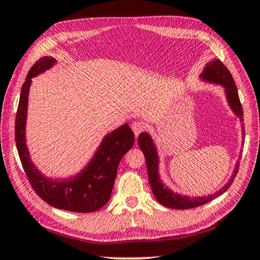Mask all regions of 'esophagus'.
<instances>
[{
    "mask_svg": "<svg viewBox=\"0 0 260 260\" xmlns=\"http://www.w3.org/2000/svg\"><path fill=\"white\" fill-rule=\"evenodd\" d=\"M132 129H133V132H134L135 138H138L141 132L143 131V125L139 121H135V122H133V124H132Z\"/></svg>",
    "mask_w": 260,
    "mask_h": 260,
    "instance_id": "34e87169",
    "label": "esophagus"
}]
</instances>
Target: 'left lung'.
<instances>
[{
	"label": "left lung",
	"mask_w": 260,
	"mask_h": 260,
	"mask_svg": "<svg viewBox=\"0 0 260 260\" xmlns=\"http://www.w3.org/2000/svg\"><path fill=\"white\" fill-rule=\"evenodd\" d=\"M200 79L202 81L213 83V85H219L223 88V93H225V98L227 101V104L232 112L239 118L240 121H243V110H242V105L240 102L239 93H237V88L233 79L231 72L228 71L227 68L223 65L219 59H213L206 63L203 72L200 74ZM244 127H242V143L244 142ZM139 147L142 150L144 157H146L147 162V171H148V178L149 183H150L151 190L155 195L156 200L159 202L166 208L170 209H177V210H184V209H191L196 208V206L203 205L209 203L218 196L225 192L231 184L234 181V178L239 170L240 161L237 160L235 162V167L233 170L232 177L228 180L227 183L219 189L218 191H214L213 193L208 196H187L182 195V193H178L173 191L172 189L166 186V183L162 181L159 173V153H158L157 147L155 141H153L152 136L148 133V132H143L139 135ZM242 150H240L241 152ZM240 159V157H239Z\"/></svg>",
	"instance_id": "8db88e82"
}]
</instances>
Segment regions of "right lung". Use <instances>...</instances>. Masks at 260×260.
I'll return each instance as SVG.
<instances>
[{"mask_svg": "<svg viewBox=\"0 0 260 260\" xmlns=\"http://www.w3.org/2000/svg\"><path fill=\"white\" fill-rule=\"evenodd\" d=\"M57 63L45 56L35 63L26 77L15 125V139L21 165L33 189L43 201L57 209L88 213L102 208L111 197L118 165L134 144V133L124 124L110 132L101 141L89 161L78 173L69 178H48L35 166L26 143L28 94L32 79L50 70Z\"/></svg>", "mask_w": 260, "mask_h": 260, "instance_id": "obj_1", "label": "right lung"}]
</instances>
